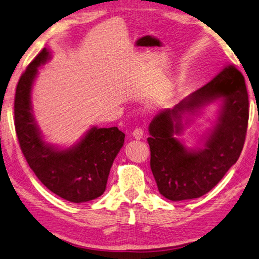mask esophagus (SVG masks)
Returning a JSON list of instances; mask_svg holds the SVG:
<instances>
[{"mask_svg": "<svg viewBox=\"0 0 259 259\" xmlns=\"http://www.w3.org/2000/svg\"><path fill=\"white\" fill-rule=\"evenodd\" d=\"M133 137L135 139H142L144 137V129L140 128V126H138V128H136L133 131Z\"/></svg>", "mask_w": 259, "mask_h": 259, "instance_id": "34e87169", "label": "esophagus"}]
</instances>
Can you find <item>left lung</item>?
I'll use <instances>...</instances> for the list:
<instances>
[{"instance_id":"1","label":"left lung","mask_w":259,"mask_h":259,"mask_svg":"<svg viewBox=\"0 0 259 259\" xmlns=\"http://www.w3.org/2000/svg\"><path fill=\"white\" fill-rule=\"evenodd\" d=\"M219 98H223V106L204 150L184 147L174 137L182 131L183 114L194 113ZM248 120L247 87L234 65H227L174 108L161 111L152 120L147 138L151 169L161 194L171 201L190 200L216 186L242 152Z\"/></svg>"}]
</instances>
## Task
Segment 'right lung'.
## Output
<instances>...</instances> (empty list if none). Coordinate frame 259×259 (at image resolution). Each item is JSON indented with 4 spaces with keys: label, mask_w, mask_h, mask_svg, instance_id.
Returning a JSON list of instances; mask_svg holds the SVG:
<instances>
[{
    "label": "right lung",
    "mask_w": 259,
    "mask_h": 259,
    "mask_svg": "<svg viewBox=\"0 0 259 259\" xmlns=\"http://www.w3.org/2000/svg\"><path fill=\"white\" fill-rule=\"evenodd\" d=\"M50 58L46 48L20 76L15 96V128L30 169L48 190L74 203L97 199L106 190L109 170L124 143L116 126H93L76 145L65 150L46 143L35 122L30 93L38 67Z\"/></svg>",
    "instance_id": "1"
}]
</instances>
